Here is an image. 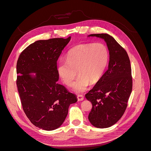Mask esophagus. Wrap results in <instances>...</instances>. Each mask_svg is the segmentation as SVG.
<instances>
[{"label": "esophagus", "mask_w": 151, "mask_h": 151, "mask_svg": "<svg viewBox=\"0 0 151 151\" xmlns=\"http://www.w3.org/2000/svg\"><path fill=\"white\" fill-rule=\"evenodd\" d=\"M77 99H78V101H83L84 99V96L82 94H79L77 96Z\"/></svg>", "instance_id": "obj_1"}]
</instances>
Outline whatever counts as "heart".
Returning <instances> with one entry per match:
<instances>
[{"label": "heart", "instance_id": "heart-1", "mask_svg": "<svg viewBox=\"0 0 151 151\" xmlns=\"http://www.w3.org/2000/svg\"><path fill=\"white\" fill-rule=\"evenodd\" d=\"M108 60V52L104 45L100 43L77 45L68 51L67 60L59 62L58 74L64 84L70 86L78 70L80 75L72 89L77 93H82L91 83H96L101 79Z\"/></svg>", "mask_w": 151, "mask_h": 151}]
</instances>
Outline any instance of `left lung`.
<instances>
[{"label": "left lung", "mask_w": 151, "mask_h": 151, "mask_svg": "<svg viewBox=\"0 0 151 151\" xmlns=\"http://www.w3.org/2000/svg\"><path fill=\"white\" fill-rule=\"evenodd\" d=\"M89 36L104 39L109 50L107 70L94 88L86 94L92 103L88 119L99 129L113 125L124 114L132 90L130 61L126 50L108 34H91Z\"/></svg>", "instance_id": "left-lung-1"}]
</instances>
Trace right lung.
Listing matches in <instances>:
<instances>
[{
  "label": "right lung",
  "instance_id": "obj_1",
  "mask_svg": "<svg viewBox=\"0 0 151 151\" xmlns=\"http://www.w3.org/2000/svg\"><path fill=\"white\" fill-rule=\"evenodd\" d=\"M70 36L38 40L21 52L16 66V84L22 109L34 125L57 129L64 122L68 106L77 99L57 83V60ZM36 73L35 77L29 74Z\"/></svg>",
  "mask_w": 151,
  "mask_h": 151
}]
</instances>
